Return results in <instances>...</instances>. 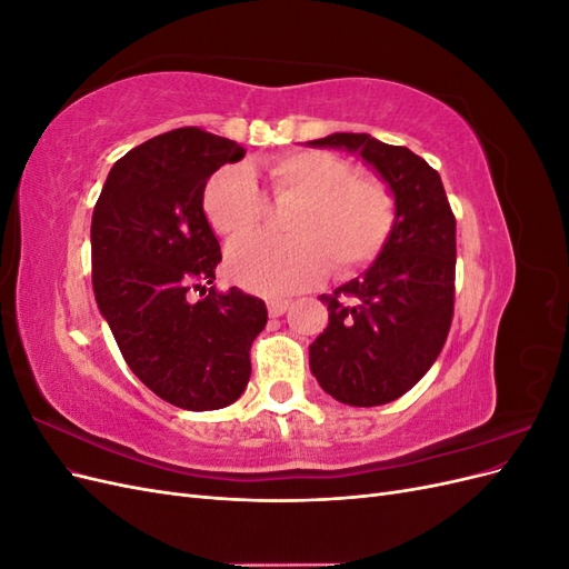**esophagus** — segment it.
Instances as JSON below:
<instances>
[{"label": "esophagus", "instance_id": "1", "mask_svg": "<svg viewBox=\"0 0 569 569\" xmlns=\"http://www.w3.org/2000/svg\"><path fill=\"white\" fill-rule=\"evenodd\" d=\"M289 306H291L289 299H268V313H270L272 318H278V316L287 313Z\"/></svg>", "mask_w": 569, "mask_h": 569}]
</instances>
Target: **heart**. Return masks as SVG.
Returning a JSON list of instances; mask_svg holds the SVG:
<instances>
[{"label": "heart", "instance_id": "heart-1", "mask_svg": "<svg viewBox=\"0 0 569 569\" xmlns=\"http://www.w3.org/2000/svg\"><path fill=\"white\" fill-rule=\"evenodd\" d=\"M274 199L297 201L287 216L291 237L249 234L266 216V199L253 170L230 163L209 178L201 209L222 237H239L228 249V272L258 295H282L320 280L327 266L349 274L380 253L393 228V197L372 176L332 151L297 149L266 166Z\"/></svg>", "mask_w": 569, "mask_h": 569}]
</instances>
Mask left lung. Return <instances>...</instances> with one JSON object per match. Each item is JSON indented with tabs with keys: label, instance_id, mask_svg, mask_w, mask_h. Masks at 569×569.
Wrapping results in <instances>:
<instances>
[{
	"label": "left lung",
	"instance_id": "1",
	"mask_svg": "<svg viewBox=\"0 0 569 569\" xmlns=\"http://www.w3.org/2000/svg\"><path fill=\"white\" fill-rule=\"evenodd\" d=\"M358 153L393 197V228L360 278L322 295L330 322L308 347L332 399L370 408L399 399L432 368L449 337L456 295V218L437 170L366 132L308 142Z\"/></svg>",
	"mask_w": 569,
	"mask_h": 569
}]
</instances>
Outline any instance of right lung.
Instances as JSON below:
<instances>
[{
    "mask_svg": "<svg viewBox=\"0 0 569 569\" xmlns=\"http://www.w3.org/2000/svg\"><path fill=\"white\" fill-rule=\"evenodd\" d=\"M244 153L199 128L163 132L113 163L92 213L99 311L142 385L184 410L242 396L268 322L258 297L216 289L222 253L201 209L209 178Z\"/></svg>",
    "mask_w": 569,
    "mask_h": 569,
    "instance_id": "obj_1",
    "label": "right lung"
}]
</instances>
